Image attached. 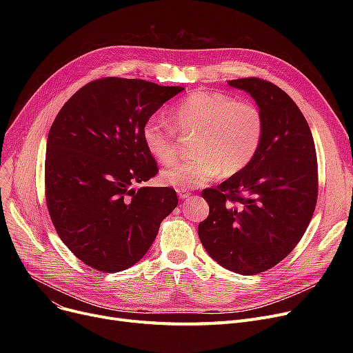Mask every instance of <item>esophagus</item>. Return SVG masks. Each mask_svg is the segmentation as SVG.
Wrapping results in <instances>:
<instances>
[{
  "instance_id": "obj_1",
  "label": "esophagus",
  "mask_w": 353,
  "mask_h": 353,
  "mask_svg": "<svg viewBox=\"0 0 353 353\" xmlns=\"http://www.w3.org/2000/svg\"><path fill=\"white\" fill-rule=\"evenodd\" d=\"M177 194H179V199H181V200H186V199H189L190 197V192L189 190H183V189H177Z\"/></svg>"
}]
</instances>
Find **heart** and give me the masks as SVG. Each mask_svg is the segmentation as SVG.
I'll use <instances>...</instances> for the list:
<instances>
[{"label":"heart","instance_id":"obj_1","mask_svg":"<svg viewBox=\"0 0 353 353\" xmlns=\"http://www.w3.org/2000/svg\"><path fill=\"white\" fill-rule=\"evenodd\" d=\"M170 123L181 134H194L193 157L164 169L160 180L176 189L201 188L220 172L233 176L254 157L263 137V116L254 104L236 101L228 94L196 90L173 107ZM147 152L165 164L177 156V139L171 125L148 119L141 130Z\"/></svg>","mask_w":353,"mask_h":353}]
</instances>
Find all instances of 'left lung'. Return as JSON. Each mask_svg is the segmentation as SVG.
Here are the masks:
<instances>
[{"label":"left lung","mask_w":353,"mask_h":353,"mask_svg":"<svg viewBox=\"0 0 353 353\" xmlns=\"http://www.w3.org/2000/svg\"><path fill=\"white\" fill-rule=\"evenodd\" d=\"M228 83L256 101L263 137L243 170L201 193L210 212L199 237L220 266L250 276L299 243L316 206L318 161L307 121L282 88L254 77Z\"/></svg>","instance_id":"obj_1"}]
</instances>
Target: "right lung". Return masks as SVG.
Instances as JSON below:
<instances>
[{
    "instance_id": "right-lung-1",
    "label": "right lung",
    "mask_w": 353,
    "mask_h": 353,
    "mask_svg": "<svg viewBox=\"0 0 353 353\" xmlns=\"http://www.w3.org/2000/svg\"><path fill=\"white\" fill-rule=\"evenodd\" d=\"M183 87L108 77L80 88L47 140L46 199L63 243L103 273L136 265L177 206L170 188L133 184L157 174L141 139L144 123Z\"/></svg>"
}]
</instances>
